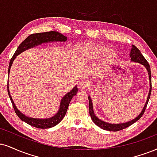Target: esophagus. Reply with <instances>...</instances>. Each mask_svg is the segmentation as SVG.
Masks as SVG:
<instances>
[{
	"label": "esophagus",
	"mask_w": 157,
	"mask_h": 157,
	"mask_svg": "<svg viewBox=\"0 0 157 157\" xmlns=\"http://www.w3.org/2000/svg\"><path fill=\"white\" fill-rule=\"evenodd\" d=\"M88 86H89V83L86 80L81 81L78 84V87L79 90H85V89Z\"/></svg>",
	"instance_id": "1"
}]
</instances>
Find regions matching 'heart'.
Segmentation results:
<instances>
[{
    "instance_id": "heart-1",
    "label": "heart",
    "mask_w": 157,
    "mask_h": 157,
    "mask_svg": "<svg viewBox=\"0 0 157 157\" xmlns=\"http://www.w3.org/2000/svg\"><path fill=\"white\" fill-rule=\"evenodd\" d=\"M87 48L91 55L93 56L94 57H102L104 54H105V59L107 60H111L115 57V54L113 51H111V50L107 51V49L105 47H102V46H95L93 45V44H88ZM105 52H106V53H105Z\"/></svg>"
}]
</instances>
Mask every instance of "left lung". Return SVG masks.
I'll return each instance as SVG.
<instances>
[{"label": "left lung", "instance_id": "obj_1", "mask_svg": "<svg viewBox=\"0 0 157 157\" xmlns=\"http://www.w3.org/2000/svg\"><path fill=\"white\" fill-rule=\"evenodd\" d=\"M129 57H130L131 61L141 64V65H143L145 67H146L147 71H148V77H149L150 89H149V92H148V98H147V100H146V104H145L144 108H143L142 111L140 112V113L139 114L138 117H135V119H133L132 120H131V121H127V122H124V123L111 124V123H108V122H106V121H102V120L99 119V118L97 117V116L94 113L92 99H91L90 95H89L88 98H89V103H90V105H89V112H90V117L92 118L93 122L97 126H98V127H100V128H102V129H105V130L112 131V132H117V131L121 130V129L127 128V127H128L130 125H132V124H134L135 121H138V120L141 118V117L144 115L145 110H146V108L147 104H148V100H149L151 92V68H150L149 64L148 63V62H147L146 59H145V57L143 56L142 54H141L140 50H139L138 48H137L136 46H135L134 45H132V49H131L130 53H129Z\"/></svg>", "mask_w": 157, "mask_h": 157}]
</instances>
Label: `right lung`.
<instances>
[{
  "label": "right lung",
  "instance_id": "add662e5",
  "mask_svg": "<svg viewBox=\"0 0 157 157\" xmlns=\"http://www.w3.org/2000/svg\"><path fill=\"white\" fill-rule=\"evenodd\" d=\"M67 40L66 36H63V34L59 33L56 31H50V32H46V33H35L31 34L28 36L26 39H25L20 45L18 46L17 49L15 52L14 55L11 57L10 63H9V71H8V74L9 75V73H10V69L11 65H12L13 62L15 58L17 57V55L21 54L22 52H25V50L31 49L35 46H37L38 45H40L41 44L44 43H49V42H65ZM8 89V94H9V98L12 103V105L14 109L15 113L18 116V117L22 121H25L28 124L33 126L34 127H37L39 129H47L51 128V127H55L62 121V119L65 117V114H66L67 108H68L69 103L71 102V99L75 95V94L78 92V88L75 86L71 90L70 92H67L63 96L60 101V105H59V110H58L57 113L54 115L52 117L47 118V119H36V118L29 117L28 116L23 114L22 112H20L18 110V108L16 107L14 102H13L12 98H11L10 92H9V86L8 84L7 86Z\"/></svg>",
  "mask_w": 157,
  "mask_h": 157
}]
</instances>
